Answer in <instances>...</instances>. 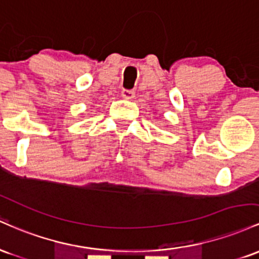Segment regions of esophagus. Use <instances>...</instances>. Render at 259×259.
I'll return each mask as SVG.
<instances>
[{"mask_svg": "<svg viewBox=\"0 0 259 259\" xmlns=\"http://www.w3.org/2000/svg\"><path fill=\"white\" fill-rule=\"evenodd\" d=\"M121 95L123 99H127V100H131V99L135 98V92L133 91H128V89H123L121 92Z\"/></svg>", "mask_w": 259, "mask_h": 259, "instance_id": "esophagus-1", "label": "esophagus"}]
</instances>
